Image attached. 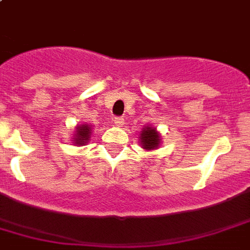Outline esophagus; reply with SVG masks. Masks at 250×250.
I'll use <instances>...</instances> for the list:
<instances>
[{
  "label": "esophagus",
  "instance_id": "obj_1",
  "mask_svg": "<svg viewBox=\"0 0 250 250\" xmlns=\"http://www.w3.org/2000/svg\"><path fill=\"white\" fill-rule=\"evenodd\" d=\"M114 122H115V125H117L118 127H122V125H125V118H122V117L114 118Z\"/></svg>",
  "mask_w": 250,
  "mask_h": 250
}]
</instances>
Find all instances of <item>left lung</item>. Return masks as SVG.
Wrapping results in <instances>:
<instances>
[{"instance_id": "obj_1", "label": "left lung", "mask_w": 250, "mask_h": 250, "mask_svg": "<svg viewBox=\"0 0 250 250\" xmlns=\"http://www.w3.org/2000/svg\"><path fill=\"white\" fill-rule=\"evenodd\" d=\"M140 141L143 149L145 150H154L161 145V135L158 133L157 128L146 125L143 128L140 133Z\"/></svg>"}]
</instances>
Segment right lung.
Instances as JSON below:
<instances>
[{
  "mask_svg": "<svg viewBox=\"0 0 250 250\" xmlns=\"http://www.w3.org/2000/svg\"><path fill=\"white\" fill-rule=\"evenodd\" d=\"M92 129L88 125H80L76 127V132L74 135V144L75 145H85L89 140Z\"/></svg>",
  "mask_w": 250,
  "mask_h": 250,
  "instance_id": "1",
  "label": "right lung"
}]
</instances>
